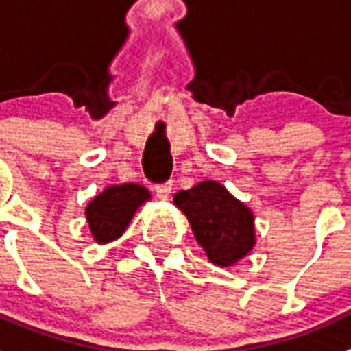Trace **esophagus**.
Wrapping results in <instances>:
<instances>
[{
	"label": "esophagus",
	"mask_w": 351,
	"mask_h": 351,
	"mask_svg": "<svg viewBox=\"0 0 351 351\" xmlns=\"http://www.w3.org/2000/svg\"><path fill=\"white\" fill-rule=\"evenodd\" d=\"M170 192H172V182H165V184H159V186H156V193H158L159 199H163V201H167V199H169Z\"/></svg>",
	"instance_id": "1"
}]
</instances>
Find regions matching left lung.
<instances>
[{
	"mask_svg": "<svg viewBox=\"0 0 351 351\" xmlns=\"http://www.w3.org/2000/svg\"><path fill=\"white\" fill-rule=\"evenodd\" d=\"M173 204L186 215L193 237L213 265L231 267L256 244L253 211L221 182H197L176 193Z\"/></svg>",
	"mask_w": 351,
	"mask_h": 351,
	"instance_id": "left-lung-1",
	"label": "left lung"
}]
</instances>
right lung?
Masks as SVG:
<instances>
[{
  "mask_svg": "<svg viewBox=\"0 0 351 351\" xmlns=\"http://www.w3.org/2000/svg\"><path fill=\"white\" fill-rule=\"evenodd\" d=\"M150 192L136 182L107 186L86 206V221L97 244H109L125 233L136 210L150 201Z\"/></svg>",
  "mask_w": 351,
  "mask_h": 351,
  "instance_id": "add662e5",
  "label": "right lung"
}]
</instances>
